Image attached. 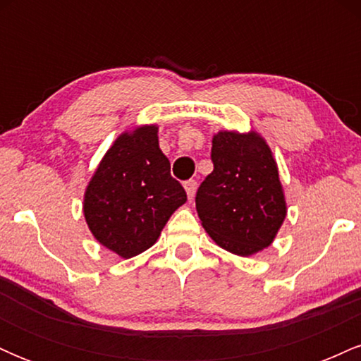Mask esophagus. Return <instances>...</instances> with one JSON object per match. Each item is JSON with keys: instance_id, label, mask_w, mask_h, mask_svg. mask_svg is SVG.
<instances>
[{"instance_id": "esophagus-1", "label": "esophagus", "mask_w": 361, "mask_h": 361, "mask_svg": "<svg viewBox=\"0 0 361 361\" xmlns=\"http://www.w3.org/2000/svg\"><path fill=\"white\" fill-rule=\"evenodd\" d=\"M185 190H186V195H188V198L192 200L195 192H197V181H195V180L185 181Z\"/></svg>"}]
</instances>
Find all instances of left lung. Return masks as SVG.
<instances>
[{
  "label": "left lung",
  "mask_w": 361,
  "mask_h": 361,
  "mask_svg": "<svg viewBox=\"0 0 361 361\" xmlns=\"http://www.w3.org/2000/svg\"><path fill=\"white\" fill-rule=\"evenodd\" d=\"M210 157L214 171L195 197L205 231L219 246L238 256L268 247L287 214L270 147L255 132H219Z\"/></svg>",
  "instance_id": "obj_1"
}]
</instances>
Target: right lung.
Returning <instances> with one entry per match:
<instances>
[{"label":"right lung","mask_w":361,"mask_h":361,"mask_svg":"<svg viewBox=\"0 0 361 361\" xmlns=\"http://www.w3.org/2000/svg\"><path fill=\"white\" fill-rule=\"evenodd\" d=\"M157 142V127L122 134L109 149L85 195V217L103 246L122 258L149 250L186 202Z\"/></svg>","instance_id":"1"}]
</instances>
